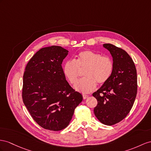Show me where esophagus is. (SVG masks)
Listing matches in <instances>:
<instances>
[{"mask_svg": "<svg viewBox=\"0 0 151 151\" xmlns=\"http://www.w3.org/2000/svg\"><path fill=\"white\" fill-rule=\"evenodd\" d=\"M88 97V95H85V94H83V98L84 99H87Z\"/></svg>", "mask_w": 151, "mask_h": 151, "instance_id": "esophagus-1", "label": "esophagus"}]
</instances>
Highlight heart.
Segmentation results:
<instances>
[{"label":"heart","mask_w":151,"mask_h":151,"mask_svg":"<svg viewBox=\"0 0 151 151\" xmlns=\"http://www.w3.org/2000/svg\"><path fill=\"white\" fill-rule=\"evenodd\" d=\"M86 78L81 79L75 85V88L82 93L93 91L97 83H105L112 74L113 62L109 57L91 50H85L78 53L76 60H69L64 65V73L71 83H75L80 76V69Z\"/></svg>","instance_id":"obj_1"}]
</instances>
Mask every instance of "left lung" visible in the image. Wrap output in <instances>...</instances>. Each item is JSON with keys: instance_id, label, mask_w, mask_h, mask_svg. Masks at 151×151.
<instances>
[{"instance_id": "left-lung-1", "label": "left lung", "mask_w": 151, "mask_h": 151, "mask_svg": "<svg viewBox=\"0 0 151 151\" xmlns=\"http://www.w3.org/2000/svg\"><path fill=\"white\" fill-rule=\"evenodd\" d=\"M103 47L113 58L114 69L110 79L92 96L98 105L96 117L103 124L111 126L124 119L132 108L137 93V74L133 61L126 51L111 44Z\"/></svg>"}]
</instances>
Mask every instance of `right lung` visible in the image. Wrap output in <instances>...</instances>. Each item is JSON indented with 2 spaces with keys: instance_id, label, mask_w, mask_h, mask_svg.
<instances>
[{
  "instance_id": "1",
  "label": "right lung",
  "mask_w": 151,
  "mask_h": 151,
  "mask_svg": "<svg viewBox=\"0 0 151 151\" xmlns=\"http://www.w3.org/2000/svg\"><path fill=\"white\" fill-rule=\"evenodd\" d=\"M68 50L59 46L37 51L26 65L22 99L32 117L50 131H60L70 122L83 97L69 86L62 63Z\"/></svg>"
}]
</instances>
